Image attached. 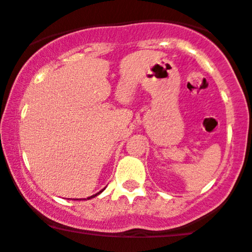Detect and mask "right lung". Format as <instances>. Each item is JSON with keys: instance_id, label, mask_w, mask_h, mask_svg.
<instances>
[{"instance_id": "add662e5", "label": "right lung", "mask_w": 252, "mask_h": 252, "mask_svg": "<svg viewBox=\"0 0 252 252\" xmlns=\"http://www.w3.org/2000/svg\"><path fill=\"white\" fill-rule=\"evenodd\" d=\"M103 189H104V188H103ZM103 189H102V191H103ZM102 191H99V192H98V193H96V194H94V196H91V197H89V198H87V199H91V198H94V197H96V196H98V194H99V193H101V192H102Z\"/></svg>"}]
</instances>
